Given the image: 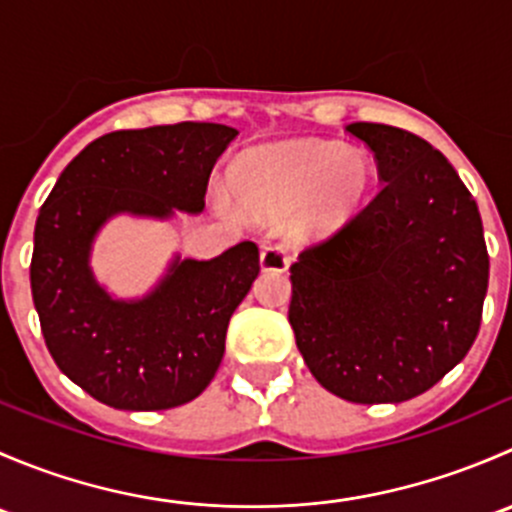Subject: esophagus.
I'll return each instance as SVG.
<instances>
[{
	"label": "esophagus",
	"instance_id": "34e87169",
	"mask_svg": "<svg viewBox=\"0 0 512 512\" xmlns=\"http://www.w3.org/2000/svg\"><path fill=\"white\" fill-rule=\"evenodd\" d=\"M260 265L265 272H285L289 267V255L285 245H267L260 252Z\"/></svg>",
	"mask_w": 512,
	"mask_h": 512
}]
</instances>
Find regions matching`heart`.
I'll return each instance as SVG.
<instances>
[{"instance_id":"obj_1","label":"heart","mask_w":512,"mask_h":512,"mask_svg":"<svg viewBox=\"0 0 512 512\" xmlns=\"http://www.w3.org/2000/svg\"><path fill=\"white\" fill-rule=\"evenodd\" d=\"M366 188V158L332 143L262 148L242 156L230 173L232 198L240 208L267 218L297 210L292 232L299 240H319L349 223Z\"/></svg>"}]
</instances>
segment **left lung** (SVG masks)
I'll return each instance as SVG.
<instances>
[{"label": "left lung", "instance_id": "left-lung-1", "mask_svg": "<svg viewBox=\"0 0 512 512\" xmlns=\"http://www.w3.org/2000/svg\"><path fill=\"white\" fill-rule=\"evenodd\" d=\"M381 188L289 267V324L314 379L354 404L431 389L473 347L488 292L476 200L441 151L384 123H349Z\"/></svg>", "mask_w": 512, "mask_h": 512}]
</instances>
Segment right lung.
<instances>
[{"instance_id":"obj_1","label":"right lung","mask_w":512,"mask_h":512,"mask_svg":"<svg viewBox=\"0 0 512 512\" xmlns=\"http://www.w3.org/2000/svg\"><path fill=\"white\" fill-rule=\"evenodd\" d=\"M237 136L223 123H175L96 138L56 180L34 227L41 334L56 366L101 404L163 411L205 391L225 354L232 312L260 272L245 240L213 260L175 257L143 299H113L89 267L91 242L118 213H200L215 160Z\"/></svg>"}]
</instances>
